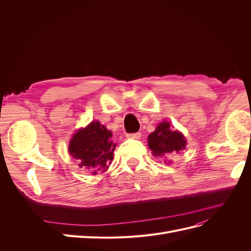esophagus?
<instances>
[{
    "mask_svg": "<svg viewBox=\"0 0 251 251\" xmlns=\"http://www.w3.org/2000/svg\"><path fill=\"white\" fill-rule=\"evenodd\" d=\"M126 137L132 138V139H140L141 138V133H132V134H127Z\"/></svg>",
    "mask_w": 251,
    "mask_h": 251,
    "instance_id": "obj_1",
    "label": "esophagus"
}]
</instances>
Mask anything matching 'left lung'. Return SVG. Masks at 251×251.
I'll use <instances>...</instances> for the list:
<instances>
[{
  "mask_svg": "<svg viewBox=\"0 0 251 251\" xmlns=\"http://www.w3.org/2000/svg\"><path fill=\"white\" fill-rule=\"evenodd\" d=\"M170 126V123L163 121L149 135V148L155 157H166L170 154L179 153L186 147L184 136L178 131H172Z\"/></svg>",
  "mask_w": 251,
  "mask_h": 251,
  "instance_id": "8db88e82",
  "label": "left lung"
}]
</instances>
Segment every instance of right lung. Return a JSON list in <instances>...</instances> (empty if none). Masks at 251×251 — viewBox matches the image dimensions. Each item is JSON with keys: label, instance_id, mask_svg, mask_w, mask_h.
Here are the masks:
<instances>
[{"label": "right lung", "instance_id": "obj_1", "mask_svg": "<svg viewBox=\"0 0 251 251\" xmlns=\"http://www.w3.org/2000/svg\"><path fill=\"white\" fill-rule=\"evenodd\" d=\"M111 138V131L100 121H92L73 135L69 143V154L76 159L79 168L93 171L94 175L97 171L105 172L113 160L116 147Z\"/></svg>", "mask_w": 251, "mask_h": 251}]
</instances>
